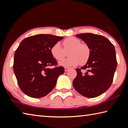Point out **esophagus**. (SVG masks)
I'll return each mask as SVG.
<instances>
[{
  "label": "esophagus",
  "instance_id": "1",
  "mask_svg": "<svg viewBox=\"0 0 128 128\" xmlns=\"http://www.w3.org/2000/svg\"><path fill=\"white\" fill-rule=\"evenodd\" d=\"M69 69H70V68H68V67H65V68H64V71L66 72V71H68Z\"/></svg>",
  "mask_w": 128,
  "mask_h": 128
}]
</instances>
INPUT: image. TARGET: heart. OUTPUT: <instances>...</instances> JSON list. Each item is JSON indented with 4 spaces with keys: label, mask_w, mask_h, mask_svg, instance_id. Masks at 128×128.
<instances>
[{
    "label": "heart",
    "mask_w": 128,
    "mask_h": 128,
    "mask_svg": "<svg viewBox=\"0 0 128 128\" xmlns=\"http://www.w3.org/2000/svg\"><path fill=\"white\" fill-rule=\"evenodd\" d=\"M64 49L60 42H56L52 46L50 53L52 57L57 60H63L66 56V51L68 52L69 58L60 62L62 66H75L80 64H84L88 61L90 56V49L88 45L82 44L81 40L71 36L63 42Z\"/></svg>",
    "instance_id": "heart-1"
}]
</instances>
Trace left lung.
<instances>
[{"label":"left lung","instance_id":"left-lung-1","mask_svg":"<svg viewBox=\"0 0 128 128\" xmlns=\"http://www.w3.org/2000/svg\"><path fill=\"white\" fill-rule=\"evenodd\" d=\"M76 36L86 42L90 49V56L86 65L76 68L77 76L72 82L76 90L88 98L104 93L113 81L117 67L115 46L102 35L84 33ZM82 70H86L83 73Z\"/></svg>","mask_w":128,"mask_h":128}]
</instances>
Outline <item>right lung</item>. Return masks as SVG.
I'll use <instances>...</instances> for the list:
<instances>
[{"mask_svg": "<svg viewBox=\"0 0 128 128\" xmlns=\"http://www.w3.org/2000/svg\"><path fill=\"white\" fill-rule=\"evenodd\" d=\"M63 39L38 34L25 38L20 44L14 53L13 71L20 89L27 96L35 98L46 96L64 73L62 66L48 68L57 64L51 54L52 46Z\"/></svg>", "mask_w": 128, "mask_h": 128, "instance_id": "add662e5", "label": "right lung"}]
</instances>
